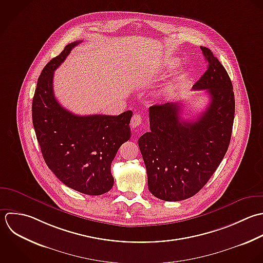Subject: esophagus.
<instances>
[{"instance_id": "esophagus-1", "label": "esophagus", "mask_w": 263, "mask_h": 263, "mask_svg": "<svg viewBox=\"0 0 263 263\" xmlns=\"http://www.w3.org/2000/svg\"><path fill=\"white\" fill-rule=\"evenodd\" d=\"M141 122H142V117L138 114H135L131 119V127L136 128L141 124Z\"/></svg>"}]
</instances>
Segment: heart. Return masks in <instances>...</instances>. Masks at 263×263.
<instances>
[{
  "instance_id": "heart-1",
  "label": "heart",
  "mask_w": 263,
  "mask_h": 263,
  "mask_svg": "<svg viewBox=\"0 0 263 263\" xmlns=\"http://www.w3.org/2000/svg\"><path fill=\"white\" fill-rule=\"evenodd\" d=\"M172 63H174V62H172ZM178 88H179V82L173 81L168 86L165 87V89L163 90V95L166 97H170L173 94H175V92L178 90Z\"/></svg>"
}]
</instances>
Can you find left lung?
<instances>
[{"label":"left lung","instance_id":"8db88e82","mask_svg":"<svg viewBox=\"0 0 263 263\" xmlns=\"http://www.w3.org/2000/svg\"><path fill=\"white\" fill-rule=\"evenodd\" d=\"M208 69L194 85L207 90L210 103L196 121L180 117L181 105L149 107L151 131L138 139L149 192L176 202L199 193L228 152L235 118V94L228 71L209 48L201 47Z\"/></svg>","mask_w":263,"mask_h":263}]
</instances>
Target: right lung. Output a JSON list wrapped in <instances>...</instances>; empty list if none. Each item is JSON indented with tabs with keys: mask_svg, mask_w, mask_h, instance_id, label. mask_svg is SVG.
I'll return each instance as SVG.
<instances>
[{
	"mask_svg": "<svg viewBox=\"0 0 263 263\" xmlns=\"http://www.w3.org/2000/svg\"><path fill=\"white\" fill-rule=\"evenodd\" d=\"M82 41L65 46L43 68L32 99V124L43 158L66 186L89 196L114 185L111 162L131 137L132 111L119 116H77L62 107L53 91L54 70Z\"/></svg>",
	"mask_w": 263,
	"mask_h": 263,
	"instance_id": "right-lung-1",
	"label": "right lung"
}]
</instances>
